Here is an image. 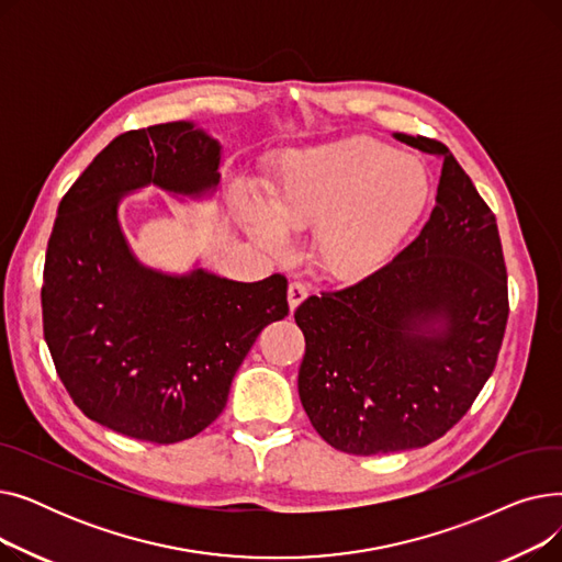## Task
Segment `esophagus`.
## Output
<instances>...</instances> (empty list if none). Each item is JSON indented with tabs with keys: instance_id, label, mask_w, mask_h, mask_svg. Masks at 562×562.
I'll return each instance as SVG.
<instances>
[{
	"instance_id": "34e87169",
	"label": "esophagus",
	"mask_w": 562,
	"mask_h": 562,
	"mask_svg": "<svg viewBox=\"0 0 562 562\" xmlns=\"http://www.w3.org/2000/svg\"><path fill=\"white\" fill-rule=\"evenodd\" d=\"M289 307H291V312L296 310L305 299H307V293H310V289H307V284L305 282H299V280H293L291 284H289Z\"/></svg>"
}]
</instances>
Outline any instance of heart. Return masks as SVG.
<instances>
[{
	"label": "heart",
	"instance_id": "1",
	"mask_svg": "<svg viewBox=\"0 0 562 562\" xmlns=\"http://www.w3.org/2000/svg\"><path fill=\"white\" fill-rule=\"evenodd\" d=\"M430 198L426 166L369 136L291 153L266 193V204L236 191L234 204L255 239L273 255L289 252V232L312 229V255L335 280H360L403 244Z\"/></svg>",
	"mask_w": 562,
	"mask_h": 562
}]
</instances>
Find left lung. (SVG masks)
Returning a JSON list of instances; mask_svg holds the SVG:
<instances>
[{"label": "left lung", "instance_id": "1", "mask_svg": "<svg viewBox=\"0 0 562 562\" xmlns=\"http://www.w3.org/2000/svg\"><path fill=\"white\" fill-rule=\"evenodd\" d=\"M394 138L445 161L428 223L375 273L293 312L305 335L301 403L352 456L419 449L451 430L492 375L508 323L492 210L445 143Z\"/></svg>", "mask_w": 562, "mask_h": 562}]
</instances>
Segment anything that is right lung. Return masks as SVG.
Wrapping results in <instances>:
<instances>
[{
    "instance_id": "add662e5",
    "label": "right lung",
    "mask_w": 562,
    "mask_h": 562,
    "mask_svg": "<svg viewBox=\"0 0 562 562\" xmlns=\"http://www.w3.org/2000/svg\"><path fill=\"white\" fill-rule=\"evenodd\" d=\"M221 145L193 123L125 132L58 204L43 273V333L88 419L175 445L210 426L259 333L289 314L286 278L234 282L147 269L117 221L123 195L155 184L200 198L221 182Z\"/></svg>"
}]
</instances>
